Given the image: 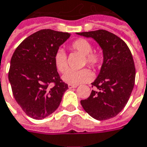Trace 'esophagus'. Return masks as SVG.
<instances>
[{
    "label": "esophagus",
    "mask_w": 147,
    "mask_h": 147,
    "mask_svg": "<svg viewBox=\"0 0 147 147\" xmlns=\"http://www.w3.org/2000/svg\"><path fill=\"white\" fill-rule=\"evenodd\" d=\"M77 85H73V84H68V88H69L70 89L71 88H76Z\"/></svg>",
    "instance_id": "1"
}]
</instances>
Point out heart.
I'll use <instances>...</instances> for the list:
<instances>
[{
  "label": "heart",
  "instance_id": "heart-1",
  "mask_svg": "<svg viewBox=\"0 0 147 147\" xmlns=\"http://www.w3.org/2000/svg\"><path fill=\"white\" fill-rule=\"evenodd\" d=\"M70 47L75 52H77L78 54L83 55V66H86L88 64L91 68L95 69L99 67L101 64L103 60L102 52L100 51H92V44L88 40L78 38L71 42ZM54 63L57 70L62 73L65 72L67 70L68 65L67 61V55L63 50L59 49L55 52L54 55ZM92 77L93 76L90 70L84 68L80 71L70 70L63 76V80L67 84L77 85L80 84L90 81Z\"/></svg>",
  "mask_w": 147,
  "mask_h": 147
}]
</instances>
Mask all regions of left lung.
<instances>
[{"label":"left lung","instance_id":"obj_1","mask_svg":"<svg viewBox=\"0 0 147 147\" xmlns=\"http://www.w3.org/2000/svg\"><path fill=\"white\" fill-rule=\"evenodd\" d=\"M76 34L93 38L102 49L104 57L98 76L92 83L96 90L80 104L95 119H110L123 109L134 86L136 72L132 54L123 40L107 30Z\"/></svg>","mask_w":147,"mask_h":147}]
</instances>
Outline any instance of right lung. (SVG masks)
Wrapping results in <instances>:
<instances>
[{
  "label": "right lung",
  "instance_id": "add662e5",
  "mask_svg": "<svg viewBox=\"0 0 147 147\" xmlns=\"http://www.w3.org/2000/svg\"><path fill=\"white\" fill-rule=\"evenodd\" d=\"M70 35L41 30L23 40L11 58L9 80L13 94L31 118L42 120L51 115L68 88L57 71L54 55Z\"/></svg>",
  "mask_w": 147,
  "mask_h": 147
}]
</instances>
